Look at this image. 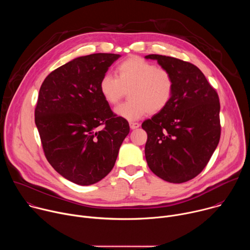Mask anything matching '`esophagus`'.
<instances>
[{"instance_id": "obj_1", "label": "esophagus", "mask_w": 250, "mask_h": 250, "mask_svg": "<svg viewBox=\"0 0 250 250\" xmlns=\"http://www.w3.org/2000/svg\"><path fill=\"white\" fill-rule=\"evenodd\" d=\"M139 124L138 123H134V122H130L129 123V126H130V128L131 129H135V128H137V127H139Z\"/></svg>"}]
</instances>
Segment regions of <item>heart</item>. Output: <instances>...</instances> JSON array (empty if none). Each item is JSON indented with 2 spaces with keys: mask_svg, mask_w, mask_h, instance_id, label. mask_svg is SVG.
Masks as SVG:
<instances>
[{
  "mask_svg": "<svg viewBox=\"0 0 250 250\" xmlns=\"http://www.w3.org/2000/svg\"><path fill=\"white\" fill-rule=\"evenodd\" d=\"M175 80L169 70L138 56H130L116 68V76L105 73L99 89L104 100L116 104L128 91V101L116 106L115 114L127 121H135L147 113L164 110L172 99Z\"/></svg>",
  "mask_w": 250,
  "mask_h": 250,
  "instance_id": "heart-1",
  "label": "heart"
}]
</instances>
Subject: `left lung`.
Listing matches in <instances>:
<instances>
[{
  "label": "left lung",
  "mask_w": 250,
  "mask_h": 250,
  "mask_svg": "<svg viewBox=\"0 0 250 250\" xmlns=\"http://www.w3.org/2000/svg\"><path fill=\"white\" fill-rule=\"evenodd\" d=\"M169 70L174 93L166 108L145 121L146 158L150 170L170 183H184L202 172L220 137V100L202 71L192 63L149 54Z\"/></svg>",
  "instance_id": "8db88e82"
}]
</instances>
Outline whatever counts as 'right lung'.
<instances>
[{
    "mask_svg": "<svg viewBox=\"0 0 250 250\" xmlns=\"http://www.w3.org/2000/svg\"><path fill=\"white\" fill-rule=\"evenodd\" d=\"M120 54L95 53L60 66L44 79L35 125L47 161L81 186L101 181L113 169L129 132L100 93L99 83Z\"/></svg>",
    "mask_w": 250,
    "mask_h": 250,
    "instance_id": "right-lung-1",
    "label": "right lung"
}]
</instances>
